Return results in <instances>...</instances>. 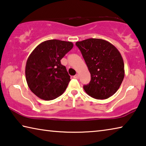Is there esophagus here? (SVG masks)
Returning a JSON list of instances; mask_svg holds the SVG:
<instances>
[{"mask_svg":"<svg viewBox=\"0 0 146 146\" xmlns=\"http://www.w3.org/2000/svg\"><path fill=\"white\" fill-rule=\"evenodd\" d=\"M73 78H76V79H78L79 78V75H78V74H76L75 76H73Z\"/></svg>","mask_w":146,"mask_h":146,"instance_id":"obj_1","label":"esophagus"}]
</instances>
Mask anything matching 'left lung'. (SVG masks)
Listing matches in <instances>:
<instances>
[{"instance_id":"1","label":"left lung","mask_w":146,"mask_h":146,"mask_svg":"<svg viewBox=\"0 0 146 146\" xmlns=\"http://www.w3.org/2000/svg\"><path fill=\"white\" fill-rule=\"evenodd\" d=\"M91 74V81L84 86L88 95L107 99L119 89L124 77V64L119 51L109 42L88 38L76 42Z\"/></svg>"}]
</instances>
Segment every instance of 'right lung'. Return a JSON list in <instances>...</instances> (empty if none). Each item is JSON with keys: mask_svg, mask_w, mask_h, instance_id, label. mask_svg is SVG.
<instances>
[{"mask_svg": "<svg viewBox=\"0 0 146 146\" xmlns=\"http://www.w3.org/2000/svg\"><path fill=\"white\" fill-rule=\"evenodd\" d=\"M73 47L71 42L48 40L35 48L26 65V79L35 95L44 100L55 99L62 95L70 81L60 60Z\"/></svg>", "mask_w": 146, "mask_h": 146, "instance_id": "add662e5", "label": "right lung"}]
</instances>
